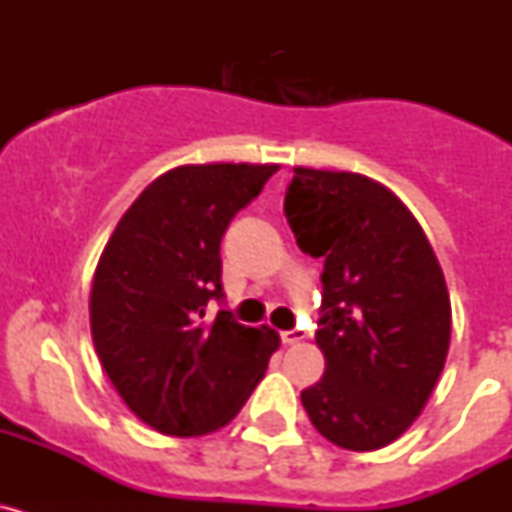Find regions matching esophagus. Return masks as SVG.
Instances as JSON below:
<instances>
[{
  "instance_id": "1",
  "label": "esophagus",
  "mask_w": 512,
  "mask_h": 512,
  "mask_svg": "<svg viewBox=\"0 0 512 512\" xmlns=\"http://www.w3.org/2000/svg\"><path fill=\"white\" fill-rule=\"evenodd\" d=\"M302 338H305V330H300V328L282 330V343H284V346H295V343H300Z\"/></svg>"
}]
</instances>
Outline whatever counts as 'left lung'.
Here are the masks:
<instances>
[{
  "instance_id": "8db88e82",
  "label": "left lung",
  "mask_w": 512,
  "mask_h": 512,
  "mask_svg": "<svg viewBox=\"0 0 512 512\" xmlns=\"http://www.w3.org/2000/svg\"><path fill=\"white\" fill-rule=\"evenodd\" d=\"M284 215L297 246L325 261L315 330L325 374L302 405L330 443L382 449L418 418L449 354L436 253L413 212L369 176L297 166Z\"/></svg>"
}]
</instances>
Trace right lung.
I'll return each mask as SVG.
<instances>
[{"mask_svg":"<svg viewBox=\"0 0 512 512\" xmlns=\"http://www.w3.org/2000/svg\"><path fill=\"white\" fill-rule=\"evenodd\" d=\"M277 164L179 166L143 189L94 271L89 320L104 372L143 423L202 436L238 415L264 379L279 333L223 305L220 241Z\"/></svg>","mask_w":512,"mask_h":512,"instance_id":"right-lung-1","label":"right lung"}]
</instances>
